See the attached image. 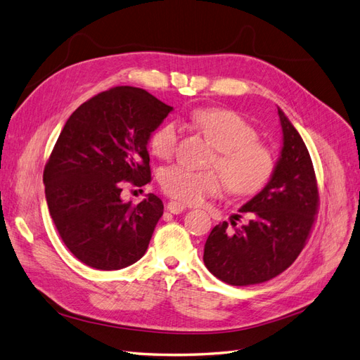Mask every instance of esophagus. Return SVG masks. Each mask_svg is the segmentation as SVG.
Segmentation results:
<instances>
[{
	"mask_svg": "<svg viewBox=\"0 0 360 360\" xmlns=\"http://www.w3.org/2000/svg\"><path fill=\"white\" fill-rule=\"evenodd\" d=\"M167 209L172 214H179V213L186 210V205L181 204V202H177V201H169L168 205H167Z\"/></svg>",
	"mask_w": 360,
	"mask_h": 360,
	"instance_id": "esophagus-1",
	"label": "esophagus"
}]
</instances>
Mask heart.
I'll return each mask as SVG.
<instances>
[{
    "label": "heart",
    "mask_w": 360,
    "mask_h": 360,
    "mask_svg": "<svg viewBox=\"0 0 360 360\" xmlns=\"http://www.w3.org/2000/svg\"><path fill=\"white\" fill-rule=\"evenodd\" d=\"M193 123L219 151L213 165L221 171H195L183 165H172L160 172V186L171 198L200 204L207 197L219 193L224 180L228 189L238 195L257 192L274 171L270 150L257 141L255 129L233 111L221 108L198 110ZM179 126L167 122L159 126L150 139V148L159 159H169L177 150Z\"/></svg>",
    "instance_id": "heart-1"
}]
</instances>
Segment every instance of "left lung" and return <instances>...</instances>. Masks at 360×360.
<instances>
[{"label":"left lung","instance_id":"8db88e82","mask_svg":"<svg viewBox=\"0 0 360 360\" xmlns=\"http://www.w3.org/2000/svg\"><path fill=\"white\" fill-rule=\"evenodd\" d=\"M278 117L282 147L275 168L266 186L238 209L249 222L234 231L225 221L217 224L204 245L205 267L230 285L259 284L290 267L317 213L319 189L309 151L281 108Z\"/></svg>","mask_w":360,"mask_h":360}]
</instances>
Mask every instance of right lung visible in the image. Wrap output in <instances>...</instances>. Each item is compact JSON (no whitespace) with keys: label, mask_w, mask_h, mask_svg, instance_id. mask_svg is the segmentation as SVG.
Segmentation results:
<instances>
[{"label":"right lung","mask_w":360,"mask_h":360,"mask_svg":"<svg viewBox=\"0 0 360 360\" xmlns=\"http://www.w3.org/2000/svg\"><path fill=\"white\" fill-rule=\"evenodd\" d=\"M174 108L143 89L115 86L82 103L64 124L43 172L46 202L64 245L81 263L120 270L146 254L163 204L136 205L123 181H150L151 134Z\"/></svg>","instance_id":"right-lung-1"}]
</instances>
